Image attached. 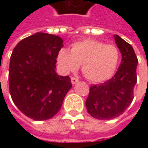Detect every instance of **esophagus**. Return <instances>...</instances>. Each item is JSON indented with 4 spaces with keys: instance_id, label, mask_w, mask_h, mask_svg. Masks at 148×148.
I'll return each instance as SVG.
<instances>
[{
    "instance_id": "34e87169",
    "label": "esophagus",
    "mask_w": 148,
    "mask_h": 148,
    "mask_svg": "<svg viewBox=\"0 0 148 148\" xmlns=\"http://www.w3.org/2000/svg\"><path fill=\"white\" fill-rule=\"evenodd\" d=\"M71 83H72L73 85H74V84H76V83H77L78 82H79V80L77 79V77H71Z\"/></svg>"
}]
</instances>
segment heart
Returning <instances> with one entry per match:
<instances>
[{"label": "heart", "mask_w": 148, "mask_h": 148, "mask_svg": "<svg viewBox=\"0 0 148 148\" xmlns=\"http://www.w3.org/2000/svg\"><path fill=\"white\" fill-rule=\"evenodd\" d=\"M63 73L76 71L82 65L84 76L92 82H102L114 76L120 62V52L114 44L95 39L73 43L71 51L62 49L57 56Z\"/></svg>", "instance_id": "b5f03b06"}]
</instances>
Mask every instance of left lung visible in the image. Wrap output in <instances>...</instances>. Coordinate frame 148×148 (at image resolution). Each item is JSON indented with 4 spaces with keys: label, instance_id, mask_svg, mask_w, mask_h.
Here are the masks:
<instances>
[{
    "label": "left lung",
    "instance_id": "8db88e82",
    "mask_svg": "<svg viewBox=\"0 0 148 148\" xmlns=\"http://www.w3.org/2000/svg\"><path fill=\"white\" fill-rule=\"evenodd\" d=\"M122 61L114 76L107 82L90 86L86 100L87 112L101 120H108L122 114L134 99L137 83L138 58L133 47L119 35H114Z\"/></svg>",
    "mask_w": 148,
    "mask_h": 148
}]
</instances>
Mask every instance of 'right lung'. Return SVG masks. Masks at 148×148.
<instances>
[{"instance_id":"right-lung-1","label":"right lung","mask_w":148,"mask_h":148,"mask_svg":"<svg viewBox=\"0 0 148 148\" xmlns=\"http://www.w3.org/2000/svg\"><path fill=\"white\" fill-rule=\"evenodd\" d=\"M62 43L58 36L36 33L19 42L10 56L11 98L18 109L34 120L53 118L71 88V78L60 77L55 71Z\"/></svg>"}]
</instances>
